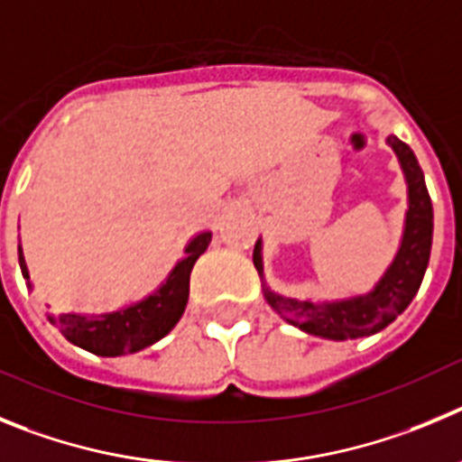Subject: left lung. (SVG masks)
I'll list each match as a JSON object with an SVG mask.
<instances>
[{
	"instance_id": "8db88e82",
	"label": "left lung",
	"mask_w": 462,
	"mask_h": 462,
	"mask_svg": "<svg viewBox=\"0 0 462 462\" xmlns=\"http://www.w3.org/2000/svg\"><path fill=\"white\" fill-rule=\"evenodd\" d=\"M386 144L396 153L405 177L407 209L396 255L368 292L343 299H322V301L282 297L264 282L262 236L257 239L253 264L262 278V294L285 322L306 334L329 340L373 336L389 327L412 303L421 288L423 273L430 260V246H433V205L412 149L401 143L396 135H389Z\"/></svg>"
}]
</instances>
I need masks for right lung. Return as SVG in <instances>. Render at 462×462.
<instances>
[{
    "instance_id": "right-lung-1",
    "label": "right lung",
    "mask_w": 462,
    "mask_h": 462,
    "mask_svg": "<svg viewBox=\"0 0 462 462\" xmlns=\"http://www.w3.org/2000/svg\"><path fill=\"white\" fill-rule=\"evenodd\" d=\"M209 241V230L190 236L184 246V257L174 262V267L170 269L159 288L138 301L124 303L110 313H64L60 318L48 313V319L60 327L66 340L91 355L124 356L144 350L168 336L184 315L186 303H189L190 272L198 257L207 251ZM18 260L27 288L34 290L29 281L23 246H18Z\"/></svg>"
}]
</instances>
